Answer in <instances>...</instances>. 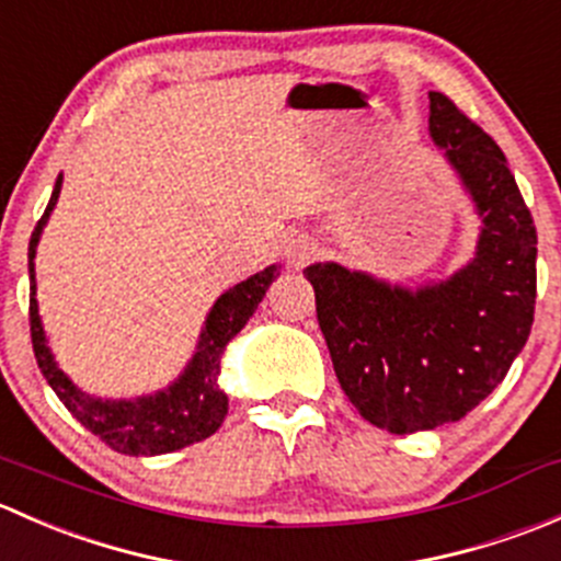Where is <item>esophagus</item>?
Returning <instances> with one entry per match:
<instances>
[{"label":"esophagus","mask_w":561,"mask_h":561,"mask_svg":"<svg viewBox=\"0 0 561 561\" xmlns=\"http://www.w3.org/2000/svg\"><path fill=\"white\" fill-rule=\"evenodd\" d=\"M317 252V244L314 239H309V236H296V239L287 244V260H290V265H307L309 260L314 257Z\"/></svg>","instance_id":"obj_1"}]
</instances>
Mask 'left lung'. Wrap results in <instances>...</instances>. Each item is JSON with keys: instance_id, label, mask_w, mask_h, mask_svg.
Instances as JSON below:
<instances>
[{"instance_id": "left-lung-1", "label": "left lung", "mask_w": 561, "mask_h": 561, "mask_svg": "<svg viewBox=\"0 0 561 561\" xmlns=\"http://www.w3.org/2000/svg\"><path fill=\"white\" fill-rule=\"evenodd\" d=\"M428 103V133L483 217L472 263L417 293L336 263L304 271L339 386L390 434L461 421L505 380L535 320L537 233L505 154L448 94Z\"/></svg>"}]
</instances>
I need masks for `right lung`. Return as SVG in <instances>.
I'll return each mask as SVG.
<instances>
[{
  "label": "right lung",
  "instance_id": "right-lung-1",
  "mask_svg": "<svg viewBox=\"0 0 561 561\" xmlns=\"http://www.w3.org/2000/svg\"><path fill=\"white\" fill-rule=\"evenodd\" d=\"M61 190V175L56 179L54 195H50L48 208L39 217L35 233L30 241V331H32V347H35V358L43 377L54 393L59 396L61 404L72 412L81 426H87L94 437H100L111 450L124 456H160L173 454V450L186 448L192 443L211 437L219 426H222L225 415H228V396L219 388V358H222L225 347L230 339L247 325L257 304L263 301L265 290L271 282L279 276L276 265H268L265 271L254 274L252 279L241 282L233 290L225 293L214 309L206 317V328L201 333V344L181 375L179 382L162 393L144 396L135 401H111V399H94V396L83 393L67 380L65 371L56 366L54 355H50L48 344H45L43 325H39L37 301H35V247L43 230L45 219H48L50 208L56 206V197Z\"/></svg>",
  "mask_w": 561,
  "mask_h": 561
}]
</instances>
